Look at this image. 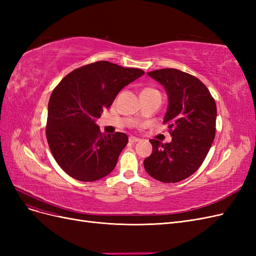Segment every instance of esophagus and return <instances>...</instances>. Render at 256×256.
<instances>
[{"label":"esophagus","instance_id":"obj_1","mask_svg":"<svg viewBox=\"0 0 256 256\" xmlns=\"http://www.w3.org/2000/svg\"><path fill=\"white\" fill-rule=\"evenodd\" d=\"M129 141H130L131 143H136V142H138V141H140V138L131 136H129Z\"/></svg>","mask_w":256,"mask_h":256}]
</instances>
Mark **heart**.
<instances>
[{
	"mask_svg": "<svg viewBox=\"0 0 256 256\" xmlns=\"http://www.w3.org/2000/svg\"><path fill=\"white\" fill-rule=\"evenodd\" d=\"M145 90H150V88H145Z\"/></svg>",
	"mask_w": 256,
	"mask_h": 256,
	"instance_id": "b5f03b06",
	"label": "heart"
}]
</instances>
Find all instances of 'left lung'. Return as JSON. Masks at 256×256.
<instances>
[{
	"label": "left lung",
	"mask_w": 256,
	"mask_h": 256,
	"mask_svg": "<svg viewBox=\"0 0 256 256\" xmlns=\"http://www.w3.org/2000/svg\"><path fill=\"white\" fill-rule=\"evenodd\" d=\"M164 86L168 106L164 124L172 141L150 140L152 152L144 160L146 172L162 182H178L202 166L216 134V106L203 82L173 68L147 72Z\"/></svg>",
	"instance_id": "8db88e82"
}]
</instances>
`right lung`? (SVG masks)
I'll use <instances>...</instances> for the list:
<instances>
[{"mask_svg": "<svg viewBox=\"0 0 256 256\" xmlns=\"http://www.w3.org/2000/svg\"><path fill=\"white\" fill-rule=\"evenodd\" d=\"M144 72L106 60L74 69L53 90L46 136L58 164L80 182H95L115 168L127 134L100 132L96 120L122 88Z\"/></svg>", "mask_w": 256, "mask_h": 256, "instance_id": "right-lung-1", "label": "right lung"}]
</instances>
